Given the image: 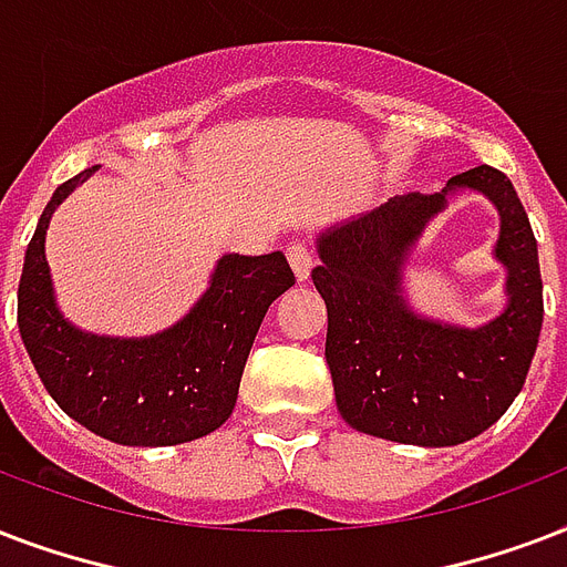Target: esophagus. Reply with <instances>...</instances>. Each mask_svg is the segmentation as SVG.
<instances>
[{"mask_svg": "<svg viewBox=\"0 0 567 567\" xmlns=\"http://www.w3.org/2000/svg\"><path fill=\"white\" fill-rule=\"evenodd\" d=\"M287 260H289V266H292V271H296L298 280L310 278V269H313V254H310L307 243H301V239H292V243L287 245Z\"/></svg>", "mask_w": 567, "mask_h": 567, "instance_id": "34e87169", "label": "esophagus"}]
</instances>
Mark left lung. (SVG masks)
<instances>
[{
    "instance_id": "left-lung-1",
    "label": "left lung",
    "mask_w": 567,
    "mask_h": 567,
    "mask_svg": "<svg viewBox=\"0 0 567 567\" xmlns=\"http://www.w3.org/2000/svg\"><path fill=\"white\" fill-rule=\"evenodd\" d=\"M455 187L482 190L501 213L495 256L507 266V310L480 329L416 317L401 269L424 224ZM313 284L328 307L324 361L352 429L416 446H455L482 434L520 393L542 333L538 245L503 171L480 165L434 195L388 204L319 236Z\"/></svg>"
}]
</instances>
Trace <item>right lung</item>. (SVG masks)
<instances>
[{
    "mask_svg": "<svg viewBox=\"0 0 567 567\" xmlns=\"http://www.w3.org/2000/svg\"><path fill=\"white\" fill-rule=\"evenodd\" d=\"M94 174L55 188L25 248L17 322L55 405L87 432L124 446H174L215 432L234 414L245 361L269 305L296 275L280 251L227 254L204 298L174 328L142 340L79 331L55 307L43 254L55 206Z\"/></svg>",
    "mask_w": 567,
    "mask_h": 567,
    "instance_id": "add662e5",
    "label": "right lung"
}]
</instances>
